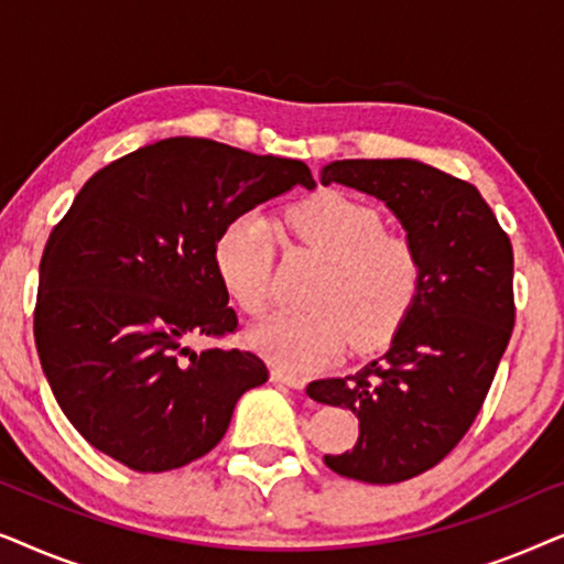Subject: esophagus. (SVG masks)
Returning <instances> with one entry per match:
<instances>
[{
	"label": "esophagus",
	"instance_id": "obj_1",
	"mask_svg": "<svg viewBox=\"0 0 564 564\" xmlns=\"http://www.w3.org/2000/svg\"><path fill=\"white\" fill-rule=\"evenodd\" d=\"M272 382L288 384V388H292V390H303V384H305L303 380H300V377L282 372V369H272Z\"/></svg>",
	"mask_w": 564,
	"mask_h": 564
}]
</instances>
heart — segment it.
Returning a JSON list of instances; mask_svg holds the SVG:
<instances>
[{"instance_id":"obj_1","label":"heart","mask_w":564,"mask_h":564,"mask_svg":"<svg viewBox=\"0 0 564 564\" xmlns=\"http://www.w3.org/2000/svg\"><path fill=\"white\" fill-rule=\"evenodd\" d=\"M288 230L326 259L311 295V311H282L251 328L249 344L290 375L334 365L349 338L357 349L390 341L419 303L423 261L403 234H388L382 215L341 192H321L284 213ZM274 230L259 213H243L220 228L215 267L241 311L269 305Z\"/></svg>"}]
</instances>
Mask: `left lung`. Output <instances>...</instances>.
<instances>
[{
    "instance_id": "1",
    "label": "left lung",
    "mask_w": 564,
    "mask_h": 564,
    "mask_svg": "<svg viewBox=\"0 0 564 564\" xmlns=\"http://www.w3.org/2000/svg\"><path fill=\"white\" fill-rule=\"evenodd\" d=\"M382 199L423 261L419 303L390 349L357 375L307 384L349 408L359 438L323 462L351 480L392 485L438 465L473 426L513 330V249L469 182L413 159H344L321 169Z\"/></svg>"
}]
</instances>
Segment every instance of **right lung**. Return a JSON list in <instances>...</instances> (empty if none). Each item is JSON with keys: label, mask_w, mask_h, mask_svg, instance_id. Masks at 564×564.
Listing matches in <instances>:
<instances>
[{"label": "right lung", "mask_w": 564, "mask_h": 564, "mask_svg": "<svg viewBox=\"0 0 564 564\" xmlns=\"http://www.w3.org/2000/svg\"><path fill=\"white\" fill-rule=\"evenodd\" d=\"M292 187L315 189L303 161L187 135L84 184L45 243L35 346L61 411L95 449L135 473L184 467L267 382L257 354H197L187 338L238 326L215 267L220 228Z\"/></svg>", "instance_id": "obj_1"}]
</instances>
